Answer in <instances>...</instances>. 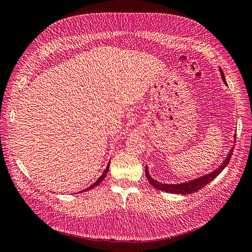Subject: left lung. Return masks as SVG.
Here are the masks:
<instances>
[{"mask_svg": "<svg viewBox=\"0 0 252 252\" xmlns=\"http://www.w3.org/2000/svg\"><path fill=\"white\" fill-rule=\"evenodd\" d=\"M220 74H221L222 80H223L224 83H226L225 77H224V74H223V72H222L221 68H220ZM233 149H234V147H232L229 156L225 158V160L223 161V163H222V164L217 169H215L214 172L205 175V176L200 177V178H197V179H193L191 181H188V183L178 184V185L161 184V183H159V181H156L155 179H153V178L150 177L147 166H146V171H145L146 176H147V179H148L149 184L151 186H154L155 188L159 189L161 191H165V192H169V193H176V194H191V193H193V192H196L198 190L203 189L204 187H205L206 185H208L210 181L214 180L222 171H223V168L227 165V163L230 162V159H231L232 154H233Z\"/></svg>", "mask_w": 252, "mask_h": 252, "instance_id": "1", "label": "left lung"}]
</instances>
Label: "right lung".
<instances>
[{"mask_svg":"<svg viewBox=\"0 0 252 252\" xmlns=\"http://www.w3.org/2000/svg\"><path fill=\"white\" fill-rule=\"evenodd\" d=\"M108 168H109V164L107 165V167H106V169H105V171H104V173L102 174V176L101 177H99L96 181H95V183L94 184H93V185H91L90 187H88V188L87 189H85V190H83V192L84 191H87V190H90V189H92V188H94V187H96L98 184H101L102 183V181H103V179L105 178V176H106V174H107V172H108Z\"/></svg>","mask_w":252,"mask_h":252,"instance_id":"right-lung-1","label":"right lung"}]
</instances>
